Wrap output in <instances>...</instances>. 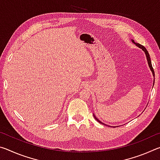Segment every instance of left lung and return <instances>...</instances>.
<instances>
[{
    "label": "left lung",
    "instance_id": "8db88e82",
    "mask_svg": "<svg viewBox=\"0 0 160 160\" xmlns=\"http://www.w3.org/2000/svg\"><path fill=\"white\" fill-rule=\"evenodd\" d=\"M131 41H132V43H133V44H135V46H136V47H138L140 48H141V49H142V50L145 52V56H146V58H147V61H148V63L149 68H150V70L152 71V72L153 76L155 77V72H154L153 68H152V63H151V60H150V54H149L148 51H147V49H146L145 47H143L142 45L138 44V43H135V42H134V40H133V39H131ZM154 83H155V81H154V82H153V85H154ZM93 115H94V118H95L96 120H97V121H98V122H99V123H102V124H103V125H106V126H107L110 127V126H109V125H107V124H104V123H102L101 121H99V119L97 118L95 116H94V114H93ZM114 127H115V126H114Z\"/></svg>",
    "mask_w": 160,
    "mask_h": 160
}]
</instances>
